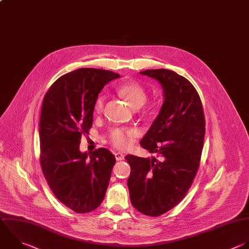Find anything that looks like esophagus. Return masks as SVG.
<instances>
[{
  "instance_id": "34e87169",
  "label": "esophagus",
  "mask_w": 249,
  "mask_h": 249,
  "mask_svg": "<svg viewBox=\"0 0 249 249\" xmlns=\"http://www.w3.org/2000/svg\"><path fill=\"white\" fill-rule=\"evenodd\" d=\"M115 158L117 160H123L124 159V155L122 153H115Z\"/></svg>"
}]
</instances>
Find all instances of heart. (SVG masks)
<instances>
[{"label": "heart", "instance_id": "obj_1", "mask_svg": "<svg viewBox=\"0 0 249 249\" xmlns=\"http://www.w3.org/2000/svg\"><path fill=\"white\" fill-rule=\"evenodd\" d=\"M118 93L123 96L127 103L132 108H139L145 104L148 98L146 89L136 82H125L121 84L117 88ZM105 95L99 94L94 100L93 103V112L95 114H100L104 108ZM136 132L132 128H123L118 127L112 130L111 132V143L118 149L124 150L131 145L132 139L135 136Z\"/></svg>", "mask_w": 249, "mask_h": 249}]
</instances>
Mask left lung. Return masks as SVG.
I'll list each match as a JSON object with an SVG mask.
<instances>
[{"mask_svg": "<svg viewBox=\"0 0 249 249\" xmlns=\"http://www.w3.org/2000/svg\"><path fill=\"white\" fill-rule=\"evenodd\" d=\"M141 75L160 82L163 103L160 114L140 141L153 158L125 156L132 205L148 216H160L186 196L198 169L205 121L199 95L184 77L166 69L145 70Z\"/></svg>", "mask_w": 249, "mask_h": 249, "instance_id": "1", "label": "left lung"}]
</instances>
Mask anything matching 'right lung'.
<instances>
[{"label": "right lung", "mask_w": 249, "mask_h": 249, "mask_svg": "<svg viewBox=\"0 0 249 249\" xmlns=\"http://www.w3.org/2000/svg\"><path fill=\"white\" fill-rule=\"evenodd\" d=\"M111 71L81 68L57 79L46 93L40 119L41 166L57 199L77 213L96 209L104 199L115 156L105 148L82 153L80 143L93 122V103Z\"/></svg>", "instance_id": "right-lung-1"}]
</instances>
